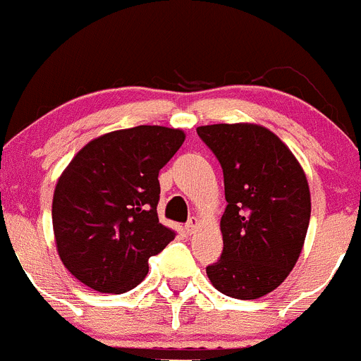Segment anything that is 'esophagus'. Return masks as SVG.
<instances>
[{
  "instance_id": "1",
  "label": "esophagus",
  "mask_w": 361,
  "mask_h": 361,
  "mask_svg": "<svg viewBox=\"0 0 361 361\" xmlns=\"http://www.w3.org/2000/svg\"><path fill=\"white\" fill-rule=\"evenodd\" d=\"M198 218H190V221L186 223V232L188 234H193L195 230H197V226H198Z\"/></svg>"
}]
</instances>
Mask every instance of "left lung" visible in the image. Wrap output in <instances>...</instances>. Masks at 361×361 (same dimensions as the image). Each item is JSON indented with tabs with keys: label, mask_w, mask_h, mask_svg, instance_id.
<instances>
[{
	"label": "left lung",
	"mask_w": 361,
	"mask_h": 361,
	"mask_svg": "<svg viewBox=\"0 0 361 361\" xmlns=\"http://www.w3.org/2000/svg\"><path fill=\"white\" fill-rule=\"evenodd\" d=\"M223 168V253L207 266L219 293L257 300L296 266L310 221L307 175L289 147L257 123L197 127Z\"/></svg>",
	"instance_id": "8db88e82"
}]
</instances>
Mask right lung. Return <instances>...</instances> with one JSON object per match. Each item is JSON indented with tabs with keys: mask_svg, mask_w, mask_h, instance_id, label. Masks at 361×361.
<instances>
[{
	"mask_svg": "<svg viewBox=\"0 0 361 361\" xmlns=\"http://www.w3.org/2000/svg\"><path fill=\"white\" fill-rule=\"evenodd\" d=\"M186 140L180 129L138 126L88 142L58 178L53 230L58 255L99 293L135 289L149 259L175 232L157 218L159 170Z\"/></svg>",
	"mask_w": 361,
	"mask_h": 361,
	"instance_id": "right-lung-1",
	"label": "right lung"
}]
</instances>
